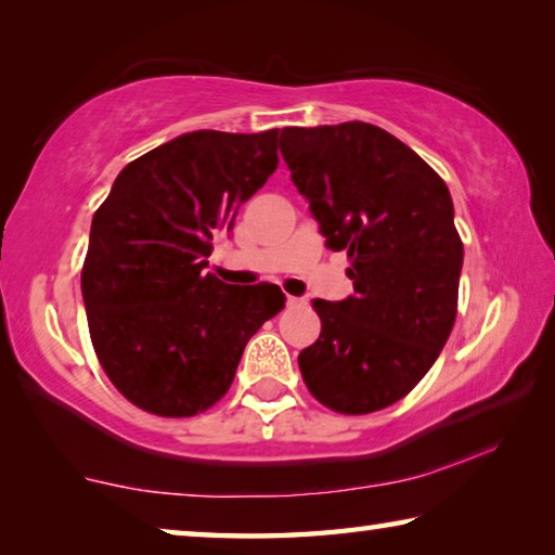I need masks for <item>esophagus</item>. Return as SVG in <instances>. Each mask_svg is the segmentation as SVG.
<instances>
[{
    "mask_svg": "<svg viewBox=\"0 0 555 555\" xmlns=\"http://www.w3.org/2000/svg\"><path fill=\"white\" fill-rule=\"evenodd\" d=\"M286 304H288V306H300V304H304V298H296V296H286Z\"/></svg>",
    "mask_w": 555,
    "mask_h": 555,
    "instance_id": "obj_1",
    "label": "esophagus"
}]
</instances>
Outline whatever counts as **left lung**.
Returning a JSON list of instances; mask_svg holds the SVG:
<instances>
[{"instance_id":"left-lung-1","label":"left lung","mask_w":555,"mask_h":555,"mask_svg":"<svg viewBox=\"0 0 555 555\" xmlns=\"http://www.w3.org/2000/svg\"><path fill=\"white\" fill-rule=\"evenodd\" d=\"M279 149L325 244L352 264V296L313 300L321 337L298 354L306 387L352 416L387 409L434 367L455 323L463 242L448 185L367 121L286 127Z\"/></svg>"}]
</instances>
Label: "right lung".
<instances>
[{"label": "right lung", "mask_w": 555, "mask_h": 555, "mask_svg": "<svg viewBox=\"0 0 555 555\" xmlns=\"http://www.w3.org/2000/svg\"><path fill=\"white\" fill-rule=\"evenodd\" d=\"M279 129L188 131L127 164L92 218L80 286L92 347L109 382L156 416L183 418L224 397L244 345L284 308L276 284L205 274L276 171Z\"/></svg>", "instance_id": "right-lung-1"}]
</instances>
